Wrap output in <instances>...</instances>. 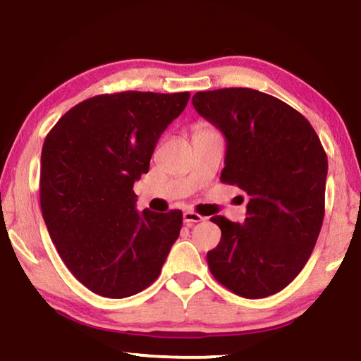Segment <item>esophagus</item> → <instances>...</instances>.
<instances>
[{
  "label": "esophagus",
  "mask_w": 361,
  "mask_h": 361,
  "mask_svg": "<svg viewBox=\"0 0 361 361\" xmlns=\"http://www.w3.org/2000/svg\"><path fill=\"white\" fill-rule=\"evenodd\" d=\"M203 219H204L203 216H200V214L193 213V212H185L184 213V223L187 226H193V224H197V223H200V221H203Z\"/></svg>",
  "instance_id": "esophagus-1"
}]
</instances>
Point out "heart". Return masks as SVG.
<instances>
[{"label": "heart", "instance_id": "heart-1", "mask_svg": "<svg viewBox=\"0 0 361 361\" xmlns=\"http://www.w3.org/2000/svg\"><path fill=\"white\" fill-rule=\"evenodd\" d=\"M197 127H204V126H197Z\"/></svg>", "mask_w": 361, "mask_h": 361}]
</instances>
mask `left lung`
Masks as SVG:
<instances>
[{"label":"left lung","mask_w":361,"mask_h":361,"mask_svg":"<svg viewBox=\"0 0 361 361\" xmlns=\"http://www.w3.org/2000/svg\"><path fill=\"white\" fill-rule=\"evenodd\" d=\"M226 137L221 180L248 197L247 218L213 216L221 240L208 252L214 279L245 298L284 289L307 264L324 218L328 157L312 124L271 95L219 88L192 98Z\"/></svg>","instance_id":"obj_1"}]
</instances>
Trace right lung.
I'll list each match as a JSON object with an SVG mask.
<instances>
[{
  "mask_svg": "<svg viewBox=\"0 0 361 361\" xmlns=\"http://www.w3.org/2000/svg\"><path fill=\"white\" fill-rule=\"evenodd\" d=\"M190 93L121 92L71 108L42 148L40 207L49 237L93 293L126 298L157 281L182 212L135 209L134 182Z\"/></svg>",
  "mask_w": 361,
  "mask_h": 361,
  "instance_id": "add662e5",
  "label": "right lung"
}]
</instances>
